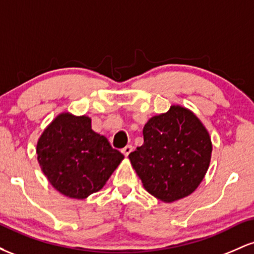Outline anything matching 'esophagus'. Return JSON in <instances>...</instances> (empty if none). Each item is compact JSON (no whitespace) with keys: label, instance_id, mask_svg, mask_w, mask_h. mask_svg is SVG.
I'll return each instance as SVG.
<instances>
[{"label":"esophagus","instance_id":"obj_1","mask_svg":"<svg viewBox=\"0 0 254 254\" xmlns=\"http://www.w3.org/2000/svg\"><path fill=\"white\" fill-rule=\"evenodd\" d=\"M131 151H132V145H127V147H124L123 149H122V153L124 154V156H129Z\"/></svg>","mask_w":254,"mask_h":254}]
</instances>
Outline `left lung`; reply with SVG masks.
<instances>
[{
  "label": "left lung",
  "mask_w": 254,
  "mask_h": 254,
  "mask_svg": "<svg viewBox=\"0 0 254 254\" xmlns=\"http://www.w3.org/2000/svg\"><path fill=\"white\" fill-rule=\"evenodd\" d=\"M143 144L129 159L151 196L172 203L190 196L210 165L208 130L191 110L172 105L143 127Z\"/></svg>",
  "instance_id": "obj_1"
}]
</instances>
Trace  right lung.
I'll return each mask as SVG.
<instances>
[{
    "mask_svg": "<svg viewBox=\"0 0 254 254\" xmlns=\"http://www.w3.org/2000/svg\"><path fill=\"white\" fill-rule=\"evenodd\" d=\"M43 173L60 193L84 199L104 188L124 155L109 139L92 130L88 116L62 112L37 142Z\"/></svg>",
    "mask_w": 254,
    "mask_h": 254,
    "instance_id": "1",
    "label": "right lung"
}]
</instances>
